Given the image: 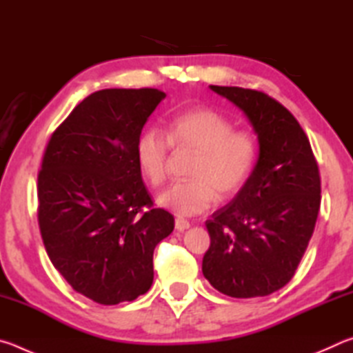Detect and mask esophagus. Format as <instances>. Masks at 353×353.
<instances>
[{"instance_id":"34e87169","label":"esophagus","mask_w":353,"mask_h":353,"mask_svg":"<svg viewBox=\"0 0 353 353\" xmlns=\"http://www.w3.org/2000/svg\"><path fill=\"white\" fill-rule=\"evenodd\" d=\"M190 223L187 219H182V218H177L176 219V229L179 230V232H183V230H187V229H190Z\"/></svg>"}]
</instances>
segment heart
Masks as SVG:
<instances>
[{
	"mask_svg": "<svg viewBox=\"0 0 353 353\" xmlns=\"http://www.w3.org/2000/svg\"><path fill=\"white\" fill-rule=\"evenodd\" d=\"M171 145L196 149L199 155L191 165L187 182H177L163 191L157 204L179 216H194L223 196L244 187L255 168L259 145L249 130H234V123L216 110L199 107L174 118L168 137L159 129H148L137 140V163L146 181L159 187L168 177Z\"/></svg>",
	"mask_w": 353,
	"mask_h": 353,
	"instance_id": "heart-1",
	"label": "heart"
}]
</instances>
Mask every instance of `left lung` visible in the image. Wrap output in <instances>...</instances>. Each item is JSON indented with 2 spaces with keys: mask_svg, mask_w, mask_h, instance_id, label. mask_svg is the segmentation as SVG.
<instances>
[{
  "mask_svg": "<svg viewBox=\"0 0 353 353\" xmlns=\"http://www.w3.org/2000/svg\"><path fill=\"white\" fill-rule=\"evenodd\" d=\"M248 118L259 141L249 181L205 225L210 248L202 274L225 296L272 294L290 282L305 254L321 207L319 170L291 113L268 94L210 85Z\"/></svg>",
  "mask_w": 353,
  "mask_h": 353,
  "instance_id": "obj_1",
  "label": "left lung"
}]
</instances>
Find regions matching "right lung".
I'll list each match as a JSON object with an SVG mask.
<instances>
[{
  "label": "right lung",
  "mask_w": 353,
  "mask_h": 353,
  "mask_svg": "<svg viewBox=\"0 0 353 353\" xmlns=\"http://www.w3.org/2000/svg\"><path fill=\"white\" fill-rule=\"evenodd\" d=\"M166 94L105 88L77 104L52 134L39 172V225L63 279L103 305L151 288L152 255L174 216L143 183L135 146ZM148 208V211H143Z\"/></svg>",
  "instance_id": "1"
}]
</instances>
